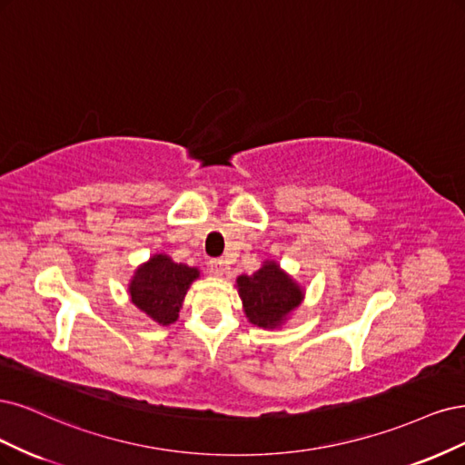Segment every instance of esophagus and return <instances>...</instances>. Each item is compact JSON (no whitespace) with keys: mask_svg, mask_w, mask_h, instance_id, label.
Here are the masks:
<instances>
[{"mask_svg":"<svg viewBox=\"0 0 465 465\" xmlns=\"http://www.w3.org/2000/svg\"><path fill=\"white\" fill-rule=\"evenodd\" d=\"M208 271H211L214 276H226L230 272V266L223 259H213L208 262Z\"/></svg>","mask_w":465,"mask_h":465,"instance_id":"1","label":"esophagus"}]
</instances>
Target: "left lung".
<instances>
[{
    "label": "left lung",
    "instance_id": "left-lung-1",
    "mask_svg": "<svg viewBox=\"0 0 465 465\" xmlns=\"http://www.w3.org/2000/svg\"><path fill=\"white\" fill-rule=\"evenodd\" d=\"M237 292L249 322L261 328H280L303 302V288L274 261H266L251 276H239Z\"/></svg>",
    "mask_w": 465,
    "mask_h": 465
}]
</instances>
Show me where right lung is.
Returning a JSON list of instances; mask_svg holds the SVG:
<instances>
[{
  "instance_id": "add662e5",
  "label": "right lung",
  "mask_w": 465,
  "mask_h": 465,
  "mask_svg": "<svg viewBox=\"0 0 465 465\" xmlns=\"http://www.w3.org/2000/svg\"><path fill=\"white\" fill-rule=\"evenodd\" d=\"M199 276V268L173 262L168 254H153L131 278V302L151 321L168 326L177 321L185 293Z\"/></svg>"
}]
</instances>
